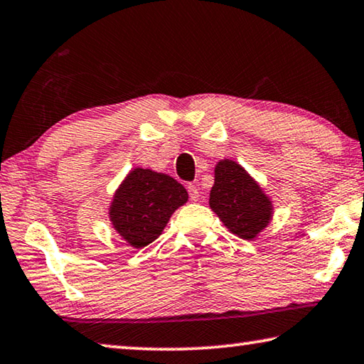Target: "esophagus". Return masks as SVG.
<instances>
[{"label":"esophagus","mask_w":364,"mask_h":364,"mask_svg":"<svg viewBox=\"0 0 364 364\" xmlns=\"http://www.w3.org/2000/svg\"><path fill=\"white\" fill-rule=\"evenodd\" d=\"M188 193H189V197H191V200H197L199 199V189H197L194 184H189L188 186Z\"/></svg>","instance_id":"obj_1"}]
</instances>
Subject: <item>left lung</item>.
<instances>
[{
	"mask_svg": "<svg viewBox=\"0 0 364 364\" xmlns=\"http://www.w3.org/2000/svg\"><path fill=\"white\" fill-rule=\"evenodd\" d=\"M208 204L228 230L245 241H254L273 217V204L260 184L230 159L215 167Z\"/></svg>",
	"mask_w": 364,
	"mask_h": 364,
	"instance_id": "1",
	"label": "left lung"
}]
</instances>
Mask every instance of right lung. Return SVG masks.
<instances>
[{
	"instance_id": "1",
	"label": "right lung",
	"mask_w": 364,
	"mask_h": 364,
	"mask_svg": "<svg viewBox=\"0 0 364 364\" xmlns=\"http://www.w3.org/2000/svg\"><path fill=\"white\" fill-rule=\"evenodd\" d=\"M188 202V191L173 178L149 168H133L115 191L109 220L122 239L143 249L162 234L178 207Z\"/></svg>"
}]
</instances>
